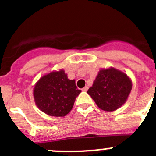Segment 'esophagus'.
I'll list each match as a JSON object with an SVG mask.
<instances>
[{"label":"esophagus","instance_id":"34e87169","mask_svg":"<svg viewBox=\"0 0 156 156\" xmlns=\"http://www.w3.org/2000/svg\"><path fill=\"white\" fill-rule=\"evenodd\" d=\"M88 90V87L87 86H86V87H84L82 89V90L83 91H87V90Z\"/></svg>","mask_w":156,"mask_h":156}]
</instances>
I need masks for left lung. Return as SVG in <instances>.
<instances>
[{
    "instance_id": "1",
    "label": "left lung",
    "mask_w": 156,
    "mask_h": 156,
    "mask_svg": "<svg viewBox=\"0 0 156 156\" xmlns=\"http://www.w3.org/2000/svg\"><path fill=\"white\" fill-rule=\"evenodd\" d=\"M132 90V81L125 73L110 67L98 72L87 93L98 108L113 112L120 108Z\"/></svg>"
}]
</instances>
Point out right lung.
I'll return each mask as SVG.
<instances>
[{
  "label": "right lung",
  "mask_w": 156,
  "mask_h": 156,
  "mask_svg": "<svg viewBox=\"0 0 156 156\" xmlns=\"http://www.w3.org/2000/svg\"><path fill=\"white\" fill-rule=\"evenodd\" d=\"M81 90L75 80L68 79L63 69L44 75L36 83L34 98L41 111L51 116L63 117L72 110Z\"/></svg>",
  "instance_id": "add662e5"
}]
</instances>
